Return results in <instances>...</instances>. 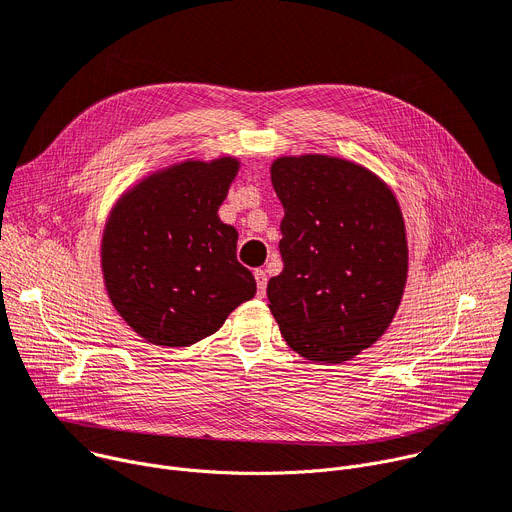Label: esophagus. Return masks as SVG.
I'll return each instance as SVG.
<instances>
[{
  "instance_id": "34e87169",
  "label": "esophagus",
  "mask_w": 512,
  "mask_h": 512,
  "mask_svg": "<svg viewBox=\"0 0 512 512\" xmlns=\"http://www.w3.org/2000/svg\"><path fill=\"white\" fill-rule=\"evenodd\" d=\"M255 280H257V296L263 298L265 296V288H267V273L265 269H255Z\"/></svg>"
}]
</instances>
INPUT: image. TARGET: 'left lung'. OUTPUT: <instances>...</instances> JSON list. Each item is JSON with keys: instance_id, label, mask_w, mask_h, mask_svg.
<instances>
[{"instance_id": "8db88e82", "label": "left lung", "mask_w": 512, "mask_h": 512, "mask_svg": "<svg viewBox=\"0 0 512 512\" xmlns=\"http://www.w3.org/2000/svg\"><path fill=\"white\" fill-rule=\"evenodd\" d=\"M271 183L286 214L269 310L302 357L347 361L384 335L404 292L398 202L371 171L324 155L277 159Z\"/></svg>"}]
</instances>
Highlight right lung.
Masks as SVG:
<instances>
[{
  "label": "right lung",
  "instance_id": "1",
  "mask_svg": "<svg viewBox=\"0 0 512 512\" xmlns=\"http://www.w3.org/2000/svg\"><path fill=\"white\" fill-rule=\"evenodd\" d=\"M237 159L185 161L143 181L116 206L102 245L112 304L149 343L194 345L255 296L237 259V230L218 208Z\"/></svg>",
  "mask_w": 512,
  "mask_h": 512
}]
</instances>
